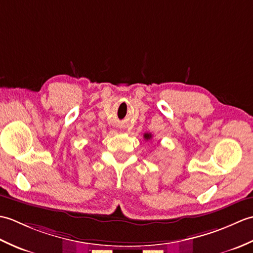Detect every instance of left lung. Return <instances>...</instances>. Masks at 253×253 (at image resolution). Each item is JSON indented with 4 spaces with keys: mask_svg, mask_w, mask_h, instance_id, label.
I'll use <instances>...</instances> for the list:
<instances>
[{
    "mask_svg": "<svg viewBox=\"0 0 253 253\" xmlns=\"http://www.w3.org/2000/svg\"><path fill=\"white\" fill-rule=\"evenodd\" d=\"M151 138H152L151 133H144V139H146V140H150Z\"/></svg>",
    "mask_w": 253,
    "mask_h": 253,
    "instance_id": "obj_1",
    "label": "left lung"
}]
</instances>
